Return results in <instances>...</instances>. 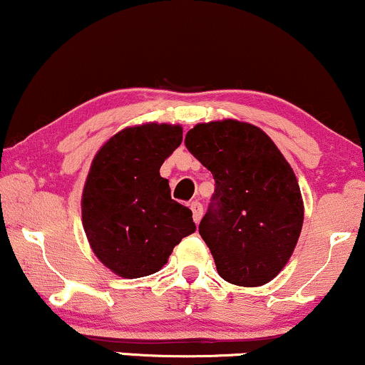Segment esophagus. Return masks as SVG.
Segmentation results:
<instances>
[{"instance_id": "34e87169", "label": "esophagus", "mask_w": 365, "mask_h": 365, "mask_svg": "<svg viewBox=\"0 0 365 365\" xmlns=\"http://www.w3.org/2000/svg\"><path fill=\"white\" fill-rule=\"evenodd\" d=\"M190 209H192V214H194L195 225H199L200 219H202V214H204V207H202V204L199 200H194L190 204Z\"/></svg>"}]
</instances>
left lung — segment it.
Here are the masks:
<instances>
[{"label":"left lung","mask_w":365,"mask_h":365,"mask_svg":"<svg viewBox=\"0 0 365 365\" xmlns=\"http://www.w3.org/2000/svg\"><path fill=\"white\" fill-rule=\"evenodd\" d=\"M185 146L216 180L199 232L226 282H270L299 240L304 205L291 165L269 135L247 122L197 124Z\"/></svg>","instance_id":"obj_1"}]
</instances>
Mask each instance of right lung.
I'll return each instance as SVG.
<instances>
[{
	"label": "right lung",
	"instance_id": "1",
	"mask_svg": "<svg viewBox=\"0 0 365 365\" xmlns=\"http://www.w3.org/2000/svg\"><path fill=\"white\" fill-rule=\"evenodd\" d=\"M171 124L127 127L100 148L81 197L88 243L124 279L155 274L182 238L195 231L192 210L171 199L163 161L182 144Z\"/></svg>",
	"mask_w": 365,
	"mask_h": 365
}]
</instances>
